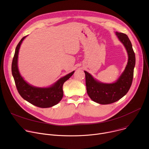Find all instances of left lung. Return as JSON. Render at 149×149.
Returning <instances> with one entry per match:
<instances>
[{"label":"left lung","instance_id":"obj_1","mask_svg":"<svg viewBox=\"0 0 149 149\" xmlns=\"http://www.w3.org/2000/svg\"><path fill=\"white\" fill-rule=\"evenodd\" d=\"M116 33L125 47L129 56L125 69L118 79L113 84H103L94 79L87 71H84L88 95L92 100L101 104H111L121 99L129 91L133 82L136 58L132 43L126 34Z\"/></svg>","mask_w":149,"mask_h":149}]
</instances>
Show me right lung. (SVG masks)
<instances>
[{
    "label": "right lung",
    "instance_id": "right-lung-1",
    "mask_svg": "<svg viewBox=\"0 0 149 149\" xmlns=\"http://www.w3.org/2000/svg\"><path fill=\"white\" fill-rule=\"evenodd\" d=\"M26 36L17 44L12 63V73L17 91L24 100L40 108H48L57 104L63 97V84L74 74V71L59 79L49 88H36L30 86L20 76L17 68V57L20 46Z\"/></svg>",
    "mask_w": 149,
    "mask_h": 149
}]
</instances>
